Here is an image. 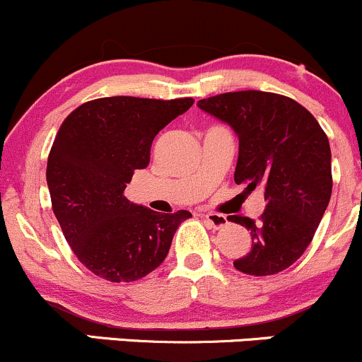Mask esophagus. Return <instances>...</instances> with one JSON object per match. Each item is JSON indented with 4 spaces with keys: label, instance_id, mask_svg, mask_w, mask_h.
<instances>
[{
    "label": "esophagus",
    "instance_id": "obj_1",
    "mask_svg": "<svg viewBox=\"0 0 362 362\" xmlns=\"http://www.w3.org/2000/svg\"><path fill=\"white\" fill-rule=\"evenodd\" d=\"M203 218L208 222V224H210V228H214V229H221L228 224V218H226V215H221V214H204Z\"/></svg>",
    "mask_w": 362,
    "mask_h": 362
}]
</instances>
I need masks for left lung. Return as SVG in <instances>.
<instances>
[{
    "mask_svg": "<svg viewBox=\"0 0 362 362\" xmlns=\"http://www.w3.org/2000/svg\"><path fill=\"white\" fill-rule=\"evenodd\" d=\"M198 107L224 120L240 140L235 182L264 189L259 221L231 215L245 226L252 249L233 264L254 276L284 272L313 240L333 191L329 140L315 117L293 98L236 90L199 100Z\"/></svg>",
    "mask_w": 362,
    "mask_h": 362,
    "instance_id": "obj_1",
    "label": "left lung"
}]
</instances>
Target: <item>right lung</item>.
<instances>
[{
	"label": "right lung",
	"instance_id": "obj_1",
	"mask_svg": "<svg viewBox=\"0 0 362 362\" xmlns=\"http://www.w3.org/2000/svg\"><path fill=\"white\" fill-rule=\"evenodd\" d=\"M192 103L100 98L61 124L47 160L52 210L73 254L100 279H144L166 259L180 222L192 217L187 210L159 214L124 196L134 171L151 163L156 134Z\"/></svg>",
	"mask_w": 362,
	"mask_h": 362
}]
</instances>
